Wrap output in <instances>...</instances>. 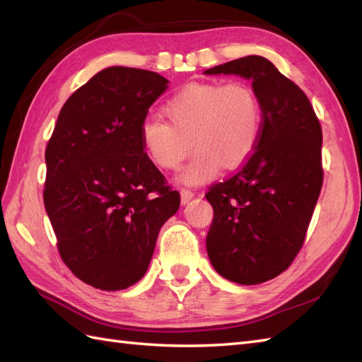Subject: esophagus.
Segmentation results:
<instances>
[{
	"instance_id": "obj_1",
	"label": "esophagus",
	"mask_w": 362,
	"mask_h": 362,
	"mask_svg": "<svg viewBox=\"0 0 362 362\" xmlns=\"http://www.w3.org/2000/svg\"><path fill=\"white\" fill-rule=\"evenodd\" d=\"M193 197H194V193L191 189H185V188L180 189V199L183 205H187Z\"/></svg>"
}]
</instances>
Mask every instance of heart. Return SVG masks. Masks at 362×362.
I'll return each mask as SVG.
<instances>
[{"instance_id": "obj_1", "label": "heart", "mask_w": 362, "mask_h": 362, "mask_svg": "<svg viewBox=\"0 0 362 362\" xmlns=\"http://www.w3.org/2000/svg\"><path fill=\"white\" fill-rule=\"evenodd\" d=\"M161 119L141 124V144L153 165L177 169L191 151L194 157L177 175L183 185H201L222 165L235 166L250 156L263 124L255 91L244 82H197L180 88L163 105Z\"/></svg>"}]
</instances>
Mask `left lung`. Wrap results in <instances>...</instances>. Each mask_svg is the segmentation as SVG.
Returning <instances> with one entry per match:
<instances>
[{
  "label": "left lung",
  "instance_id": "obj_1",
  "mask_svg": "<svg viewBox=\"0 0 362 362\" xmlns=\"http://www.w3.org/2000/svg\"><path fill=\"white\" fill-rule=\"evenodd\" d=\"M204 74L252 81L263 124L247 161L205 194L214 216L206 253L224 279L259 284L286 271L305 241L320 194L322 129L310 99L261 56Z\"/></svg>",
  "mask_w": 362,
  "mask_h": 362
}]
</instances>
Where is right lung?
<instances>
[{
	"label": "right lung",
	"mask_w": 362,
	"mask_h": 362,
	"mask_svg": "<svg viewBox=\"0 0 362 362\" xmlns=\"http://www.w3.org/2000/svg\"><path fill=\"white\" fill-rule=\"evenodd\" d=\"M169 81L110 66L68 98L46 146L43 202L70 271L121 291L143 279L180 194L146 156L140 130Z\"/></svg>",
	"instance_id": "add662e5"
}]
</instances>
